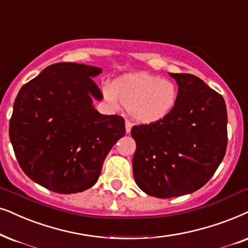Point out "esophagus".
<instances>
[{
    "label": "esophagus",
    "mask_w": 248,
    "mask_h": 248,
    "mask_svg": "<svg viewBox=\"0 0 248 248\" xmlns=\"http://www.w3.org/2000/svg\"><path fill=\"white\" fill-rule=\"evenodd\" d=\"M132 125H133V124H132L131 121H128V120L125 121V130H126V133H130V132H131Z\"/></svg>",
    "instance_id": "obj_1"
}]
</instances>
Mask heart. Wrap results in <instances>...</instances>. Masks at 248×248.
Listing matches in <instances>:
<instances>
[{"label":"heart","mask_w":248,"mask_h":248,"mask_svg":"<svg viewBox=\"0 0 248 248\" xmlns=\"http://www.w3.org/2000/svg\"><path fill=\"white\" fill-rule=\"evenodd\" d=\"M106 99L112 105L120 101L132 116L142 123L165 118L178 100V88L171 81L148 74H132L118 78L105 89Z\"/></svg>","instance_id":"1"}]
</instances>
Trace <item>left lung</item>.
I'll use <instances>...</instances> for the list:
<instances>
[{"instance_id":"1","label":"left lung","mask_w":248,"mask_h":248,"mask_svg":"<svg viewBox=\"0 0 248 248\" xmlns=\"http://www.w3.org/2000/svg\"><path fill=\"white\" fill-rule=\"evenodd\" d=\"M179 85L174 108L162 121L134 125L133 175L141 190L171 198L198 190L226 155L223 96L191 74L170 73Z\"/></svg>"}]
</instances>
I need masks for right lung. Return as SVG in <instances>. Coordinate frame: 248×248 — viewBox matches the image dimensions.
Listing matches in <instances>:
<instances>
[{
	"mask_svg": "<svg viewBox=\"0 0 248 248\" xmlns=\"http://www.w3.org/2000/svg\"><path fill=\"white\" fill-rule=\"evenodd\" d=\"M101 68L53 63L22 86L9 136L25 174L58 194H76L98 181L110 149L125 134L124 118L92 106L102 93L92 76Z\"/></svg>",
	"mask_w": 248,
	"mask_h": 248,
	"instance_id": "1",
	"label": "right lung"
}]
</instances>
